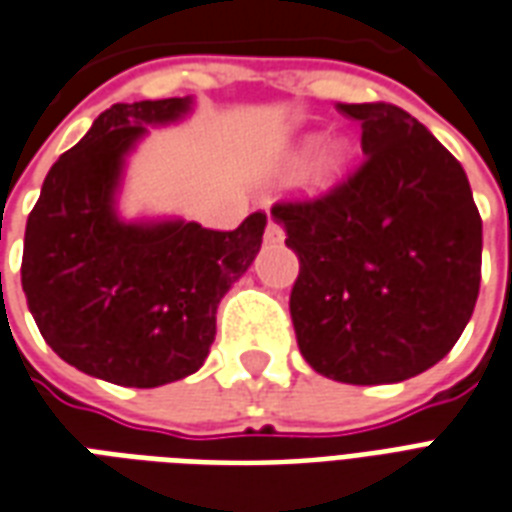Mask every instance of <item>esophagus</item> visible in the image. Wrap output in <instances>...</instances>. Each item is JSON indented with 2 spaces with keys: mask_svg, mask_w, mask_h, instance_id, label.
<instances>
[{
  "mask_svg": "<svg viewBox=\"0 0 512 512\" xmlns=\"http://www.w3.org/2000/svg\"><path fill=\"white\" fill-rule=\"evenodd\" d=\"M285 241V230L276 225L274 219L268 217V225H266V244H282Z\"/></svg>",
  "mask_w": 512,
  "mask_h": 512,
  "instance_id": "obj_1",
  "label": "esophagus"
}]
</instances>
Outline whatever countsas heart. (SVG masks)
Instances as JSON below:
<instances>
[{
  "label": "heart",
  "instance_id": "1",
  "mask_svg": "<svg viewBox=\"0 0 512 512\" xmlns=\"http://www.w3.org/2000/svg\"><path fill=\"white\" fill-rule=\"evenodd\" d=\"M344 170H347V146L344 143H325L317 154V160H314L309 179L317 189H328L336 181H342Z\"/></svg>",
  "mask_w": 512,
  "mask_h": 512
}]
</instances>
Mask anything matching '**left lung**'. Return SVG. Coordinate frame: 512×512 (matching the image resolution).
<instances>
[{
    "instance_id": "obj_1",
    "label": "left lung",
    "mask_w": 512,
    "mask_h": 512,
    "mask_svg": "<svg viewBox=\"0 0 512 512\" xmlns=\"http://www.w3.org/2000/svg\"><path fill=\"white\" fill-rule=\"evenodd\" d=\"M363 162L271 214L298 255L290 317L314 372L347 385L410 380L442 361L480 290L483 222L461 162L391 102H339Z\"/></svg>"
}]
</instances>
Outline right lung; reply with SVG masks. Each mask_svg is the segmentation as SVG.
Wrapping results in <instances>:
<instances>
[{
  "label": "right lung",
  "instance_id": "right-lung-1",
  "mask_svg": "<svg viewBox=\"0 0 512 512\" xmlns=\"http://www.w3.org/2000/svg\"><path fill=\"white\" fill-rule=\"evenodd\" d=\"M189 111V97L111 105L64 151L26 219L21 285L48 347L83 374L157 388L206 361L217 306L260 252L266 214L236 230L198 222H121L113 200L146 124Z\"/></svg>",
  "mask_w": 512,
  "mask_h": 512
}]
</instances>
